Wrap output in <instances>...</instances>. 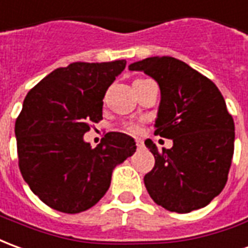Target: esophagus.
<instances>
[{
  "instance_id": "obj_1",
  "label": "esophagus",
  "mask_w": 248,
  "mask_h": 248,
  "mask_svg": "<svg viewBox=\"0 0 248 248\" xmlns=\"http://www.w3.org/2000/svg\"><path fill=\"white\" fill-rule=\"evenodd\" d=\"M136 145H138V148H143V140H140V139H136Z\"/></svg>"
}]
</instances>
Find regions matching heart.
<instances>
[{"instance_id": "b5f03b06", "label": "heart", "mask_w": 248, "mask_h": 248, "mask_svg": "<svg viewBox=\"0 0 248 248\" xmlns=\"http://www.w3.org/2000/svg\"><path fill=\"white\" fill-rule=\"evenodd\" d=\"M124 131L131 133V135H139V133H141V131H143V127L139 123H128V124H125V127H124Z\"/></svg>"}]
</instances>
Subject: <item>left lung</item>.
Segmentation results:
<instances>
[{
  "label": "left lung",
  "mask_w": 248,
  "mask_h": 248,
  "mask_svg": "<svg viewBox=\"0 0 248 248\" xmlns=\"http://www.w3.org/2000/svg\"><path fill=\"white\" fill-rule=\"evenodd\" d=\"M160 87L155 135L172 139L171 149L147 148L155 167L144 184L156 204L177 214L199 210L222 192L233 155L235 125L214 82L180 60L148 57L129 65Z\"/></svg>",
  "instance_id": "obj_1"
}]
</instances>
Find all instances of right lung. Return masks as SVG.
Here are the masks:
<instances>
[{
  "instance_id": "add662e5",
  "label": "right lung",
  "mask_w": 248,
  "mask_h": 248,
  "mask_svg": "<svg viewBox=\"0 0 248 248\" xmlns=\"http://www.w3.org/2000/svg\"><path fill=\"white\" fill-rule=\"evenodd\" d=\"M127 61L72 62L57 68L26 94L16 120L21 175L50 208L78 214L96 204L112 171L136 151L131 136L107 133L92 148L84 141L103 120V99Z\"/></svg>"
}]
</instances>
